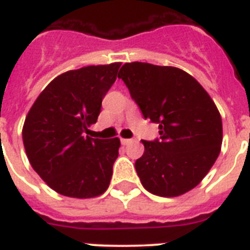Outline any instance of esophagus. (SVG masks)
I'll list each match as a JSON object with an SVG mask.
<instances>
[{"label":"esophagus","instance_id":"obj_1","mask_svg":"<svg viewBox=\"0 0 250 250\" xmlns=\"http://www.w3.org/2000/svg\"><path fill=\"white\" fill-rule=\"evenodd\" d=\"M133 139H121V143L123 145H129V144H132L133 143Z\"/></svg>","mask_w":250,"mask_h":250}]
</instances>
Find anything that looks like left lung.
<instances>
[{"instance_id": "obj_1", "label": "left lung", "mask_w": 250, "mask_h": 250, "mask_svg": "<svg viewBox=\"0 0 250 250\" xmlns=\"http://www.w3.org/2000/svg\"><path fill=\"white\" fill-rule=\"evenodd\" d=\"M145 119L158 123L160 139L143 140L135 162L150 193L176 197L200 184L221 152L222 118L208 92L180 68L132 62L119 70Z\"/></svg>"}]
</instances>
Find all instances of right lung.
Returning a JSON list of instances; mask_svg holds the SVG:
<instances>
[{
  "instance_id": "obj_1",
  "label": "right lung",
  "mask_w": 250,
  "mask_h": 250,
  "mask_svg": "<svg viewBox=\"0 0 250 250\" xmlns=\"http://www.w3.org/2000/svg\"><path fill=\"white\" fill-rule=\"evenodd\" d=\"M121 63L63 72L46 85L27 114L23 144L33 170L67 197L90 198L107 189L121 141L84 136L97 122L102 98Z\"/></svg>"
}]
</instances>
